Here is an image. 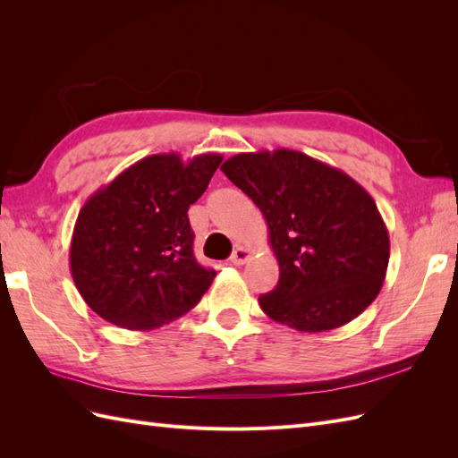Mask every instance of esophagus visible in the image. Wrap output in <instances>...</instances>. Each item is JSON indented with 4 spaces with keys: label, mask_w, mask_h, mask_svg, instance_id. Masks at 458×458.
Returning a JSON list of instances; mask_svg holds the SVG:
<instances>
[{
    "label": "esophagus",
    "mask_w": 458,
    "mask_h": 458,
    "mask_svg": "<svg viewBox=\"0 0 458 458\" xmlns=\"http://www.w3.org/2000/svg\"><path fill=\"white\" fill-rule=\"evenodd\" d=\"M229 259H231V263H234V266H242V263L250 259V250H248V248H244V246H237L233 250Z\"/></svg>",
    "instance_id": "1"
}]
</instances>
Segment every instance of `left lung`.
<instances>
[{
    "instance_id": "left-lung-1",
    "label": "left lung",
    "mask_w": 458,
    "mask_h": 458,
    "mask_svg": "<svg viewBox=\"0 0 458 458\" xmlns=\"http://www.w3.org/2000/svg\"><path fill=\"white\" fill-rule=\"evenodd\" d=\"M267 221L279 283L259 296L273 321L300 332L348 325L378 296L390 237L369 192L303 152H242L221 165Z\"/></svg>"
}]
</instances>
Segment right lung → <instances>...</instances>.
Listing matches in <instances>:
<instances>
[{"mask_svg":"<svg viewBox=\"0 0 458 458\" xmlns=\"http://www.w3.org/2000/svg\"><path fill=\"white\" fill-rule=\"evenodd\" d=\"M224 160L219 155H152L130 165L81 208L71 242L80 296L105 321L152 330L185 315L216 271L192 254L187 210Z\"/></svg>","mask_w":458,"mask_h":458,"instance_id":"obj_1","label":"right lung"}]
</instances>
